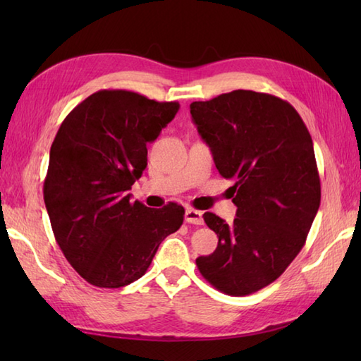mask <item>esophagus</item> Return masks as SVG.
Listing matches in <instances>:
<instances>
[{"label":"esophagus","mask_w":361,"mask_h":361,"mask_svg":"<svg viewBox=\"0 0 361 361\" xmlns=\"http://www.w3.org/2000/svg\"><path fill=\"white\" fill-rule=\"evenodd\" d=\"M185 220L188 224H192V225H203L204 220H203V214L197 209L192 208H188L186 214H185Z\"/></svg>","instance_id":"esophagus-1"}]
</instances>
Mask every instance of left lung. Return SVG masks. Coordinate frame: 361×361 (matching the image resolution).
Wrapping results in <instances>:
<instances>
[{
  "instance_id": "8db88e82",
  "label": "left lung",
  "mask_w": 361,
  "mask_h": 361,
  "mask_svg": "<svg viewBox=\"0 0 361 361\" xmlns=\"http://www.w3.org/2000/svg\"><path fill=\"white\" fill-rule=\"evenodd\" d=\"M190 114L217 171L233 181L237 206L228 225L203 219L219 237L216 251L195 262L203 278L231 296L267 287L302 250L321 202L312 136L287 101L235 90L192 102Z\"/></svg>"
}]
</instances>
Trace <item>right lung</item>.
<instances>
[{"mask_svg": "<svg viewBox=\"0 0 361 361\" xmlns=\"http://www.w3.org/2000/svg\"><path fill=\"white\" fill-rule=\"evenodd\" d=\"M180 109L127 90H101L68 114L54 137L43 197L68 262L91 286L119 288L140 279L185 208L130 202L147 166V144Z\"/></svg>", "mask_w": 361, "mask_h": 361, "instance_id": "right-lung-1", "label": "right lung"}]
</instances>
